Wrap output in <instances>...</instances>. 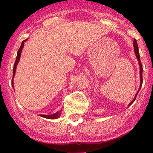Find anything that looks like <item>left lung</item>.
<instances>
[{
	"mask_svg": "<svg viewBox=\"0 0 153 153\" xmlns=\"http://www.w3.org/2000/svg\"><path fill=\"white\" fill-rule=\"evenodd\" d=\"M133 45H134V52H135V54H136V56H137V60L138 61H139V66H140V80H141V84H140V87H139V90L137 91V94H136L134 98V100L131 101L129 104L128 105V106H129L131 105V104L133 103L136 100V97H137V94L139 93V91H140V89H141V87L142 85V83H143V78H142V73H143V66H142V64L141 62V60H140V55H139V49H138V45H137V42L136 39H134V42H133Z\"/></svg>",
	"mask_w": 153,
	"mask_h": 153,
	"instance_id": "8db88e82",
	"label": "left lung"
}]
</instances>
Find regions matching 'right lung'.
Listing matches in <instances>:
<instances>
[{"label":"right lung","mask_w":153,"mask_h":153,"mask_svg":"<svg viewBox=\"0 0 153 153\" xmlns=\"http://www.w3.org/2000/svg\"><path fill=\"white\" fill-rule=\"evenodd\" d=\"M27 39L24 41H22V45H21V47L18 50V52H17V56H16V61L14 62V68H13V76H12V86L14 88V85H13V79H14V74H15V72H16V65H17L19 61V59H20V57H21V53H22V51L23 49V47H24V42H26ZM60 114H61V112L60 111H57L55 114H52V115H40L41 117H43V118H49V119H56V118H58V117L60 116Z\"/></svg>","instance_id":"1"}]
</instances>
